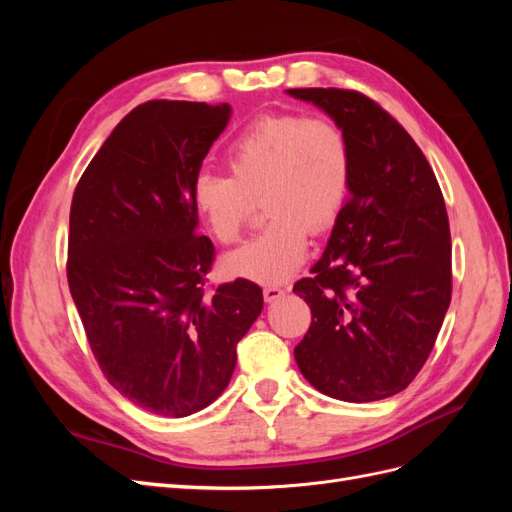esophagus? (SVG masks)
I'll use <instances>...</instances> for the list:
<instances>
[{"mask_svg": "<svg viewBox=\"0 0 512 512\" xmlns=\"http://www.w3.org/2000/svg\"><path fill=\"white\" fill-rule=\"evenodd\" d=\"M284 292H286V290L280 288V286H265V290H262V297H265L267 303H273V301L280 299Z\"/></svg>", "mask_w": 512, "mask_h": 512, "instance_id": "obj_1", "label": "esophagus"}]
</instances>
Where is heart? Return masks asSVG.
Returning <instances> with one entry per match:
<instances>
[{
	"label": "heart",
	"instance_id": "b5f03b06",
	"mask_svg": "<svg viewBox=\"0 0 512 512\" xmlns=\"http://www.w3.org/2000/svg\"><path fill=\"white\" fill-rule=\"evenodd\" d=\"M230 175L200 170L192 205L220 243L239 241L254 200L269 224L224 258L232 277L284 282L307 256L309 232H329L350 200L352 151L342 128L299 113L256 117L226 151Z\"/></svg>",
	"mask_w": 512,
	"mask_h": 512
}]
</instances>
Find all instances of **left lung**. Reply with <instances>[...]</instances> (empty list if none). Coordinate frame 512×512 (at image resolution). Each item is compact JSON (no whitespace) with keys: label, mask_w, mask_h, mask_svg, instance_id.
I'll return each instance as SVG.
<instances>
[{"label":"left lung","mask_w":512,"mask_h":512,"mask_svg":"<svg viewBox=\"0 0 512 512\" xmlns=\"http://www.w3.org/2000/svg\"><path fill=\"white\" fill-rule=\"evenodd\" d=\"M342 128L352 192L312 277L294 292L312 324L294 348L320 393L363 404L416 378L451 305V230L436 175L380 104L350 89H288Z\"/></svg>","instance_id":"1"}]
</instances>
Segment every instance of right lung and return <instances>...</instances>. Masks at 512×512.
<instances>
[{
    "label": "right lung",
    "mask_w": 512,
    "mask_h": 512,
    "mask_svg": "<svg viewBox=\"0 0 512 512\" xmlns=\"http://www.w3.org/2000/svg\"><path fill=\"white\" fill-rule=\"evenodd\" d=\"M230 106L151 100L106 138L70 207L68 286L106 380L134 406L190 416L222 395L237 344L262 312L247 280L203 286L192 181Z\"/></svg>",
    "instance_id": "add662e5"
}]
</instances>
